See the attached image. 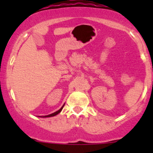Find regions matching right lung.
<instances>
[{"label":"right lung","instance_id":"1","mask_svg":"<svg viewBox=\"0 0 153 153\" xmlns=\"http://www.w3.org/2000/svg\"><path fill=\"white\" fill-rule=\"evenodd\" d=\"M64 104L62 106V107H61V109H59V110H58V111H57V112H54V113L50 114V115H46V116H44V118H48V117H52V116H55V115H58V113H60V112H61V111L62 110V109H63V108H64Z\"/></svg>","mask_w":153,"mask_h":153}]
</instances>
